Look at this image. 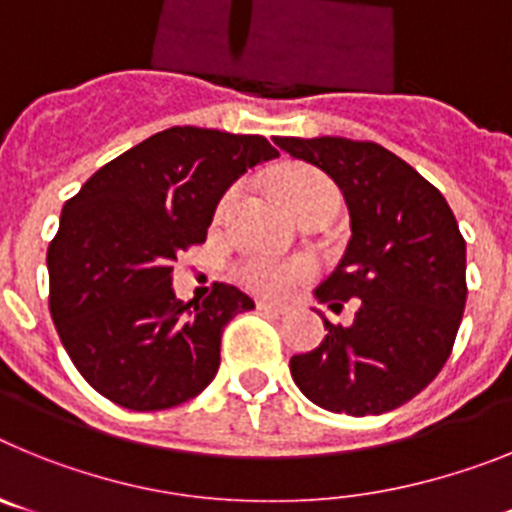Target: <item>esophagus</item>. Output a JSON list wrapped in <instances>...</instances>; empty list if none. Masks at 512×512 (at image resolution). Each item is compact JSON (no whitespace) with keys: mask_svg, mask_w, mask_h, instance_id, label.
I'll list each match as a JSON object with an SVG mask.
<instances>
[{"mask_svg":"<svg viewBox=\"0 0 512 512\" xmlns=\"http://www.w3.org/2000/svg\"><path fill=\"white\" fill-rule=\"evenodd\" d=\"M256 307L264 312H271V315H287V312H292V305H287V302H266V300H259L256 302Z\"/></svg>","mask_w":512,"mask_h":512,"instance_id":"obj_1","label":"esophagus"}]
</instances>
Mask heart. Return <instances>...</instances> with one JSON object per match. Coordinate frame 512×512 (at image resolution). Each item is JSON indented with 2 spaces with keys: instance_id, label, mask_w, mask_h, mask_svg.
<instances>
[{
  "instance_id": "1",
  "label": "heart",
  "mask_w": 512,
  "mask_h": 512,
  "mask_svg": "<svg viewBox=\"0 0 512 512\" xmlns=\"http://www.w3.org/2000/svg\"><path fill=\"white\" fill-rule=\"evenodd\" d=\"M277 184L295 215L315 210V207H336L338 210V202H341V192H338L336 184L310 166H287L279 174ZM235 200H238V187H230L217 205V220L228 215ZM312 271H315V266L307 259H279V256L253 253V256L238 261L235 277L256 295H287L302 282H307Z\"/></svg>"
}]
</instances>
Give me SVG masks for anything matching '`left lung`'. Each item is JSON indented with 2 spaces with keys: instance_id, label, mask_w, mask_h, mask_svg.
Masks as SVG:
<instances>
[{
  "instance_id": "left-lung-1",
  "label": "left lung",
  "mask_w": 512,
  "mask_h": 512,
  "mask_svg": "<svg viewBox=\"0 0 512 512\" xmlns=\"http://www.w3.org/2000/svg\"><path fill=\"white\" fill-rule=\"evenodd\" d=\"M338 184L351 241L315 297L351 325L289 361L307 400L330 413L382 415L413 400L451 356L467 305V243L443 194L400 156L369 140L274 138Z\"/></svg>"
}]
</instances>
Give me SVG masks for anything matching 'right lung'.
I'll return each mask as SVG.
<instances>
[{"label":"right lung","mask_w":512,"mask_h":512,"mask_svg":"<svg viewBox=\"0 0 512 512\" xmlns=\"http://www.w3.org/2000/svg\"><path fill=\"white\" fill-rule=\"evenodd\" d=\"M277 156L264 135L169 128L104 164L63 205L48 246L51 318L99 395L146 413L215 379L223 328L253 300L220 282L202 302L176 300L171 264L205 243L230 184Z\"/></svg>","instance_id":"1"}]
</instances>
